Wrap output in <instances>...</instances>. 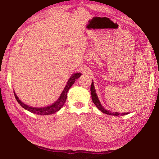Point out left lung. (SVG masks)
Returning <instances> with one entry per match:
<instances>
[{
	"mask_svg": "<svg viewBox=\"0 0 159 159\" xmlns=\"http://www.w3.org/2000/svg\"><path fill=\"white\" fill-rule=\"evenodd\" d=\"M91 94H92V101L93 104H95V105L97 107L98 109L100 111H102V113L107 114V115H110V116H118L120 113H117V112H111L109 111H107L105 109H104L102 107V106L101 105V104L100 102V101L98 100V98L97 94L96 93V90L95 88H94V86H93V82H92V85H91ZM128 114L126 113H121V116H124V115Z\"/></svg>",
	"mask_w": 159,
	"mask_h": 159,
	"instance_id": "1",
	"label": "left lung"
}]
</instances>
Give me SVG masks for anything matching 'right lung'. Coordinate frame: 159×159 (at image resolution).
<instances>
[{"label":"right lung","instance_id":"1","mask_svg":"<svg viewBox=\"0 0 159 159\" xmlns=\"http://www.w3.org/2000/svg\"><path fill=\"white\" fill-rule=\"evenodd\" d=\"M80 73H76L74 74L73 75H72L70 78V79L67 82L66 86L64 88L63 92L61 94L60 97L59 98V99L57 101L54 103L52 105H50L49 107H43V108H35V107H29L28 105H26L25 104H24L21 101L19 100V98L17 97L16 94L14 92V96L16 97V99L18 101V102L21 105L24 109H25L26 110H28L30 112H31L33 113H35L37 115H41V116H44V115H50L52 113H56L57 111H58L61 109V107L63 106L64 103L66 102V100L67 99V92H68L69 89L72 86L74 83L75 82L76 79H79V78L80 76Z\"/></svg>","mask_w":159,"mask_h":159}]
</instances>
